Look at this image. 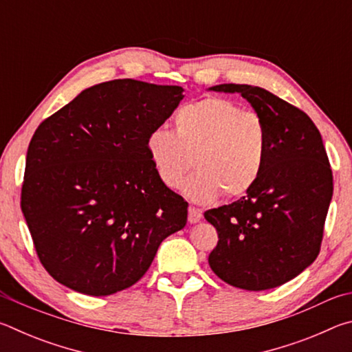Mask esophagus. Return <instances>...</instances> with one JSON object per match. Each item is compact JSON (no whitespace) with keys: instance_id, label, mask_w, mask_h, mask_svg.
I'll use <instances>...</instances> for the list:
<instances>
[{"instance_id":"34e87169","label":"esophagus","mask_w":352,"mask_h":352,"mask_svg":"<svg viewBox=\"0 0 352 352\" xmlns=\"http://www.w3.org/2000/svg\"><path fill=\"white\" fill-rule=\"evenodd\" d=\"M200 219H201V211L199 210V208L189 206V210H188V222L189 223H197Z\"/></svg>"}]
</instances>
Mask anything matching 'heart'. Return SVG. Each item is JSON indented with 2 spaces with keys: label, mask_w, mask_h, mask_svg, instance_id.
Returning <instances> with one entry per match:
<instances>
[{
  "label": "heart",
  "mask_w": 352,
  "mask_h": 352,
  "mask_svg": "<svg viewBox=\"0 0 352 352\" xmlns=\"http://www.w3.org/2000/svg\"><path fill=\"white\" fill-rule=\"evenodd\" d=\"M174 132L157 129L146 151L158 180L177 189L192 163L183 192L199 204L245 195L265 164L267 130L258 113L225 98H205L175 111ZM193 160H190V157Z\"/></svg>",
  "instance_id": "obj_1"
}]
</instances>
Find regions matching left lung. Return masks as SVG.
<instances>
[{
  "label": "left lung",
  "mask_w": 352,
  "mask_h": 352,
  "mask_svg": "<svg viewBox=\"0 0 352 352\" xmlns=\"http://www.w3.org/2000/svg\"><path fill=\"white\" fill-rule=\"evenodd\" d=\"M211 90L241 93L253 105L267 130V155L247 195L205 212L219 236L208 262L234 287H278L320 253L332 199V170L321 135L305 111L264 88L222 83Z\"/></svg>",
  "instance_id": "8db88e82"
}]
</instances>
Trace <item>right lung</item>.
<instances>
[{"label": "right lung", "instance_id": "1", "mask_svg": "<svg viewBox=\"0 0 352 352\" xmlns=\"http://www.w3.org/2000/svg\"><path fill=\"white\" fill-rule=\"evenodd\" d=\"M183 88L116 79L83 90L35 130L21 211L45 270L91 296L138 283L188 201L158 180L146 141Z\"/></svg>", "mask_w": 352, "mask_h": 352}]
</instances>
